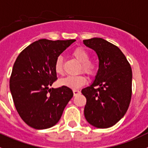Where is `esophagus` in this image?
Listing matches in <instances>:
<instances>
[{
  "label": "esophagus",
  "instance_id": "1",
  "mask_svg": "<svg viewBox=\"0 0 148 148\" xmlns=\"http://www.w3.org/2000/svg\"><path fill=\"white\" fill-rule=\"evenodd\" d=\"M73 93H74V96H76V95H77V94H79V93H80V91H79V90H73Z\"/></svg>",
  "mask_w": 148,
  "mask_h": 148
}]
</instances>
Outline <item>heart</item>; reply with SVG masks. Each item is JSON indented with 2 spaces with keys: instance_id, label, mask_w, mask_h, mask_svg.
<instances>
[{
  "instance_id": "b5f03b06",
  "label": "heart",
  "mask_w": 148,
  "mask_h": 148,
  "mask_svg": "<svg viewBox=\"0 0 148 148\" xmlns=\"http://www.w3.org/2000/svg\"><path fill=\"white\" fill-rule=\"evenodd\" d=\"M72 55L74 58L82 63V69L83 72L89 76H93L97 72V66L94 62L89 61L90 55L86 50L82 48H77L74 49L72 52ZM54 71L58 74H62L63 72L62 69V60L60 57L57 59L54 64ZM86 82V77L83 75L77 76H68L63 79L60 80L61 86H66L71 89H78L83 86Z\"/></svg>"
}]
</instances>
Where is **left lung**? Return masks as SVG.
I'll return each mask as SVG.
<instances>
[{
	"label": "left lung",
	"instance_id": "left-lung-1",
	"mask_svg": "<svg viewBox=\"0 0 148 148\" xmlns=\"http://www.w3.org/2000/svg\"><path fill=\"white\" fill-rule=\"evenodd\" d=\"M83 42L99 59L94 81L81 91L86 98L84 115L94 127L108 128L127 112L132 94V70L122 51L108 41L94 38Z\"/></svg>",
	"mask_w": 148,
	"mask_h": 148
}]
</instances>
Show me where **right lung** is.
I'll return each instance as SVG.
<instances>
[{"label":"right lung","mask_w":148,"mask_h":148,"mask_svg":"<svg viewBox=\"0 0 148 148\" xmlns=\"http://www.w3.org/2000/svg\"><path fill=\"white\" fill-rule=\"evenodd\" d=\"M75 40L40 39L23 50L13 66L9 88L16 110L28 125L38 130L54 126L73 97L71 88H50L58 79L54 64Z\"/></svg>","instance_id":"1"}]
</instances>
